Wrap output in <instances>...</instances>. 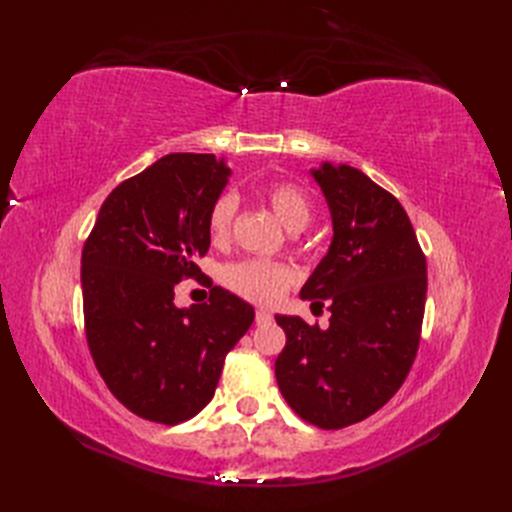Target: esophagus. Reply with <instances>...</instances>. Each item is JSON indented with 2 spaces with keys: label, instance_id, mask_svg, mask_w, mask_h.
I'll return each instance as SVG.
<instances>
[{
  "label": "esophagus",
  "instance_id": "esophagus-1",
  "mask_svg": "<svg viewBox=\"0 0 512 512\" xmlns=\"http://www.w3.org/2000/svg\"><path fill=\"white\" fill-rule=\"evenodd\" d=\"M273 320V314L267 312V309H258L256 312V324H269Z\"/></svg>",
  "mask_w": 512,
  "mask_h": 512
}]
</instances>
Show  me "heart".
Masks as SVG:
<instances>
[{"label":"heart","mask_w":512,"mask_h":512,"mask_svg":"<svg viewBox=\"0 0 512 512\" xmlns=\"http://www.w3.org/2000/svg\"><path fill=\"white\" fill-rule=\"evenodd\" d=\"M269 207L275 211L277 218L284 222V226L292 232L303 230L312 222V198L301 188V185L292 181H273L269 183L265 192H262ZM237 215V198L235 194L224 192L213 200L207 215L209 235L213 241L224 243L228 241L232 224H235ZM222 280L226 288H230L239 297L258 303V305H273L280 301L286 290L290 288L294 275L288 267L280 262L250 258L235 262L224 269Z\"/></svg>","instance_id":"heart-1"}]
</instances>
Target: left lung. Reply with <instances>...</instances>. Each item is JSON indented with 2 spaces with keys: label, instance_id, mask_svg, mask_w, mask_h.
I'll return each instance as SVG.
<instances>
[{
  "label": "left lung",
  "instance_id": "1",
  "mask_svg": "<svg viewBox=\"0 0 512 512\" xmlns=\"http://www.w3.org/2000/svg\"><path fill=\"white\" fill-rule=\"evenodd\" d=\"M333 218V243L301 290L329 305V329L275 316L286 346L275 378L305 423L363 421L404 384L421 342L427 262L399 200L352 166L314 170Z\"/></svg>",
  "mask_w": 512,
  "mask_h": 512
}]
</instances>
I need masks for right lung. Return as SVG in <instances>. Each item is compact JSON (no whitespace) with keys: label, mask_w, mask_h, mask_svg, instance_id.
<instances>
[{"label":"right lung","mask_w":512,"mask_h":512,"mask_svg":"<svg viewBox=\"0 0 512 512\" xmlns=\"http://www.w3.org/2000/svg\"><path fill=\"white\" fill-rule=\"evenodd\" d=\"M230 170L213 153H168L106 196L81 256L85 337L102 380L145 421L177 425L203 410L254 307L209 288L179 309L175 286L200 280L209 207Z\"/></svg>","instance_id":"add662e5"}]
</instances>
